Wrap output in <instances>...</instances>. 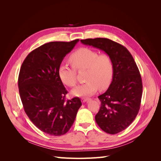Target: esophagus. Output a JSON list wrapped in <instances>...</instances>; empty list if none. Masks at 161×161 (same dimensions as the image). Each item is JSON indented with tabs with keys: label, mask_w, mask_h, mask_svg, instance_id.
<instances>
[{
	"label": "esophagus",
	"mask_w": 161,
	"mask_h": 161,
	"mask_svg": "<svg viewBox=\"0 0 161 161\" xmlns=\"http://www.w3.org/2000/svg\"><path fill=\"white\" fill-rule=\"evenodd\" d=\"M89 100H90L89 98H82L81 99V101H82V103H85V102L89 101Z\"/></svg>",
	"instance_id": "obj_1"
}]
</instances>
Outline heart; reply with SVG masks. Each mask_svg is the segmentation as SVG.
Segmentation results:
<instances>
[{
	"label": "heart",
	"mask_w": 161,
	"mask_h": 161,
	"mask_svg": "<svg viewBox=\"0 0 161 161\" xmlns=\"http://www.w3.org/2000/svg\"><path fill=\"white\" fill-rule=\"evenodd\" d=\"M69 60L73 67L62 63L58 68V75L64 85L74 86L76 82L75 69H86L87 81L73 89V95L90 96L95 93L98 87L105 89L110 85L114 76V64L109 56L99 55L95 50L82 47L72 53Z\"/></svg>",
	"instance_id": "b5f03b06"
}]
</instances>
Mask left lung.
Masks as SVG:
<instances>
[{
    "mask_svg": "<svg viewBox=\"0 0 161 161\" xmlns=\"http://www.w3.org/2000/svg\"><path fill=\"white\" fill-rule=\"evenodd\" d=\"M80 42L105 52L113 61V79L108 89L98 97L101 107L95 121L106 133L118 134L133 122L140 109L142 82L138 66L124 46L109 39H86Z\"/></svg>",
    "mask_w": 161,
    "mask_h": 161,
    "instance_id": "8db88e82",
    "label": "left lung"
}]
</instances>
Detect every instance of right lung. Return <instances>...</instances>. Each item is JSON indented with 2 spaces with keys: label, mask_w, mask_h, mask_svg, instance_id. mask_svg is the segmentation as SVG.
<instances>
[{
  "label": "right lung",
  "mask_w": 161,
  "mask_h": 161,
  "mask_svg": "<svg viewBox=\"0 0 161 161\" xmlns=\"http://www.w3.org/2000/svg\"><path fill=\"white\" fill-rule=\"evenodd\" d=\"M79 41L45 43L29 53L19 72L24 110L38 129L51 136L65 134L82 105L79 97L65 101L68 91L58 75L63 59Z\"/></svg>",
  "instance_id": "right-lung-1"
}]
</instances>
